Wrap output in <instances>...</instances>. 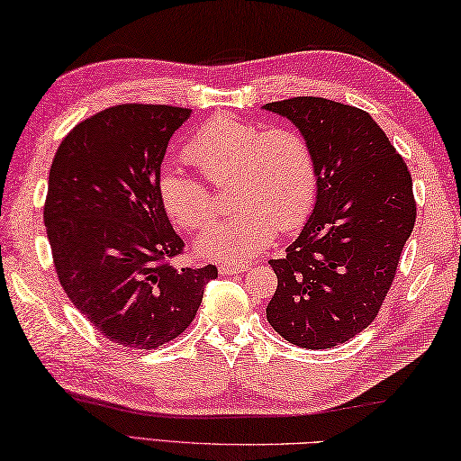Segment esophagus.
<instances>
[{
	"label": "esophagus",
	"instance_id": "esophagus-1",
	"mask_svg": "<svg viewBox=\"0 0 461 461\" xmlns=\"http://www.w3.org/2000/svg\"><path fill=\"white\" fill-rule=\"evenodd\" d=\"M247 270V267L242 265H229V262H222V265H219V272L221 275H240V272Z\"/></svg>",
	"mask_w": 461,
	"mask_h": 461
}]
</instances>
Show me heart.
Returning <instances> with one entry per match:
<instances>
[{"mask_svg": "<svg viewBox=\"0 0 461 461\" xmlns=\"http://www.w3.org/2000/svg\"><path fill=\"white\" fill-rule=\"evenodd\" d=\"M185 155L212 183L230 176V217L206 229L196 250L219 260L252 258L276 230H294L312 211L318 171L308 139L290 127H267L232 113H219L194 129ZM165 211L185 229H201L217 204L203 181L175 163L158 173Z\"/></svg>", "mask_w": 461, "mask_h": 461, "instance_id": "heart-1", "label": "heart"}]
</instances>
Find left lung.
<instances>
[{
	"mask_svg": "<svg viewBox=\"0 0 461 461\" xmlns=\"http://www.w3.org/2000/svg\"><path fill=\"white\" fill-rule=\"evenodd\" d=\"M312 147L316 204L286 257L267 306L270 326L300 348L348 342L368 326L396 276L416 222L411 175L368 113L322 97L267 103Z\"/></svg>",
	"mask_w": 461,
	"mask_h": 461,
	"instance_id": "8db88e82",
	"label": "left lung"
}]
</instances>
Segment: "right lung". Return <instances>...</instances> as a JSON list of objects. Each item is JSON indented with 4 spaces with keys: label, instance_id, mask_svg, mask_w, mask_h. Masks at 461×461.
<instances>
[{
    "label": "right lung",
    "instance_id": "add662e5",
    "mask_svg": "<svg viewBox=\"0 0 461 461\" xmlns=\"http://www.w3.org/2000/svg\"><path fill=\"white\" fill-rule=\"evenodd\" d=\"M117 105L75 125L50 168L43 209L58 278L111 342L151 350L185 332L217 267L175 268L185 242L158 196L168 139L191 117Z\"/></svg>",
    "mask_w": 461,
    "mask_h": 461
}]
</instances>
